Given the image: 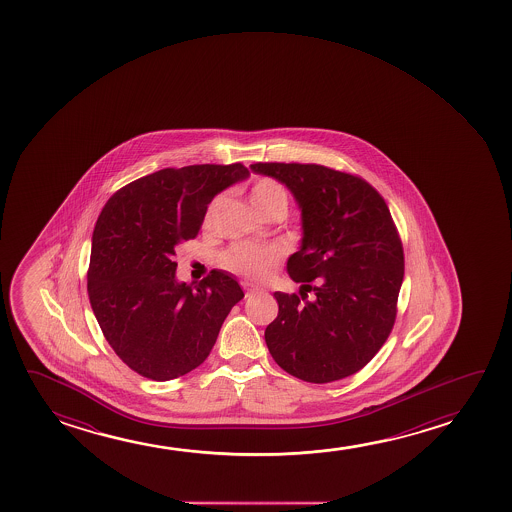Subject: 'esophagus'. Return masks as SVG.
Listing matches in <instances>:
<instances>
[{"mask_svg":"<svg viewBox=\"0 0 512 512\" xmlns=\"http://www.w3.org/2000/svg\"><path fill=\"white\" fill-rule=\"evenodd\" d=\"M241 285L245 288L246 297H252V295L259 294L260 290H262V288L255 287V285L248 283V281H243Z\"/></svg>","mask_w":512,"mask_h":512,"instance_id":"1","label":"esophagus"}]
</instances>
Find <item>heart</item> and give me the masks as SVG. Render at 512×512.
<instances>
[{
  "label": "heart",
  "mask_w": 512,
  "mask_h": 512,
  "mask_svg": "<svg viewBox=\"0 0 512 512\" xmlns=\"http://www.w3.org/2000/svg\"><path fill=\"white\" fill-rule=\"evenodd\" d=\"M250 201L260 215L271 211L285 213L288 208L287 190L273 178H260L253 183L250 190ZM220 197L213 199L204 213V225H210L218 210ZM280 248L271 245H253V243H234L220 255V266L227 271L241 274L250 280H264L280 264Z\"/></svg>",
  "instance_id": "obj_1"
}]
</instances>
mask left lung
Instances as JSON below:
<instances>
[{"instance_id":"1","label":"left lung","mask_w":512,"mask_h":512,"mask_svg":"<svg viewBox=\"0 0 512 512\" xmlns=\"http://www.w3.org/2000/svg\"><path fill=\"white\" fill-rule=\"evenodd\" d=\"M285 183L302 211L292 280L317 297L276 292L266 344L283 371L308 383L346 378L371 362L397 318L404 250L385 199L364 178L299 162H255Z\"/></svg>"}]
</instances>
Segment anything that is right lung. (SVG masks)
<instances>
[{
  "mask_svg": "<svg viewBox=\"0 0 512 512\" xmlns=\"http://www.w3.org/2000/svg\"><path fill=\"white\" fill-rule=\"evenodd\" d=\"M250 175L241 162L166 168L117 190L92 232L87 292L108 344L143 378L168 381L210 355L245 294L213 269L178 283L176 245L196 238L211 199Z\"/></svg>",
  "mask_w": 512,
  "mask_h": 512,
  "instance_id": "obj_1",
  "label": "right lung"
}]
</instances>
